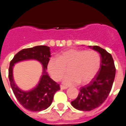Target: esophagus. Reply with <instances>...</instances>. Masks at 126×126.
Instances as JSON below:
<instances>
[{
    "label": "esophagus",
    "instance_id": "34e87169",
    "mask_svg": "<svg viewBox=\"0 0 126 126\" xmlns=\"http://www.w3.org/2000/svg\"><path fill=\"white\" fill-rule=\"evenodd\" d=\"M67 88H68V87H66V86H63V85L60 86V89L62 90H66V89H67Z\"/></svg>",
    "mask_w": 126,
    "mask_h": 126
}]
</instances>
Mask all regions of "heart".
Returning <instances> with one entry per match:
<instances>
[{
	"label": "heart",
	"mask_w": 126,
	"mask_h": 126,
	"mask_svg": "<svg viewBox=\"0 0 126 126\" xmlns=\"http://www.w3.org/2000/svg\"><path fill=\"white\" fill-rule=\"evenodd\" d=\"M101 64L100 55L94 50L69 49L61 52L58 58H51L47 64V69L53 79L63 78L66 85H74L79 83L84 84L90 82L98 71Z\"/></svg>",
	"instance_id": "1"
}]
</instances>
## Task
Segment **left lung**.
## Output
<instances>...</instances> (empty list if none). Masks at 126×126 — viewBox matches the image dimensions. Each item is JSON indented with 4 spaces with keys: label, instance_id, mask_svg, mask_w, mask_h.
I'll list each match as a JSON object with an SVG mask.
<instances>
[{
    "label": "left lung",
    "instance_id": "1",
    "mask_svg": "<svg viewBox=\"0 0 126 126\" xmlns=\"http://www.w3.org/2000/svg\"><path fill=\"white\" fill-rule=\"evenodd\" d=\"M101 55L100 68L87 85L80 88L77 98L71 104L75 109L83 111L93 110L100 106L111 92L116 75L112 55L98 46H89Z\"/></svg>",
    "mask_w": 126,
    "mask_h": 126
}]
</instances>
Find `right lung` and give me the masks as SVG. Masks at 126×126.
<instances>
[{
    "mask_svg": "<svg viewBox=\"0 0 126 126\" xmlns=\"http://www.w3.org/2000/svg\"><path fill=\"white\" fill-rule=\"evenodd\" d=\"M50 57V47L40 45L23 49L10 62L9 78L12 90L20 104L29 111L38 112L47 109L51 104L55 93L60 90L59 84L50 78L46 72ZM29 59L38 61L42 64L43 73L36 87L30 91L25 92L20 90L14 81L13 67L15 63Z\"/></svg>",
    "mask_w": 126,
    "mask_h": 126,
    "instance_id": "right-lung-1",
    "label": "right lung"
}]
</instances>
